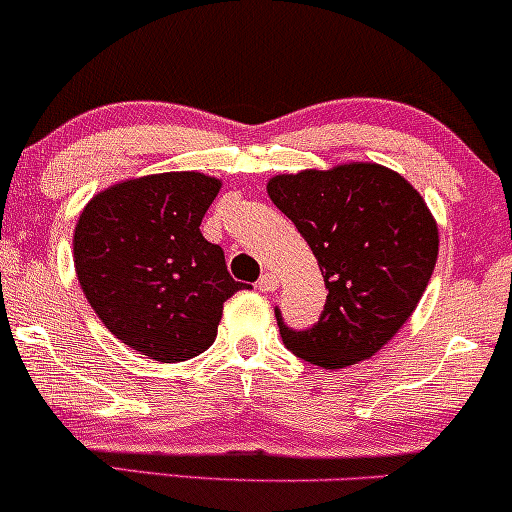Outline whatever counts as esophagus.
<instances>
[{
    "label": "esophagus",
    "instance_id": "esophagus-1",
    "mask_svg": "<svg viewBox=\"0 0 512 512\" xmlns=\"http://www.w3.org/2000/svg\"><path fill=\"white\" fill-rule=\"evenodd\" d=\"M257 286H260V291H276V286H279V279H276L274 272H264L260 276V281H257Z\"/></svg>",
    "mask_w": 512,
    "mask_h": 512
}]
</instances>
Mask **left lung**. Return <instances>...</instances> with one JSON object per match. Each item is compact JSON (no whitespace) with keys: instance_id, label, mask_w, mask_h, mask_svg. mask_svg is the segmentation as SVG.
I'll return each instance as SVG.
<instances>
[{"instance_id":"obj_1","label":"left lung","mask_w":512,"mask_h":512,"mask_svg":"<svg viewBox=\"0 0 512 512\" xmlns=\"http://www.w3.org/2000/svg\"><path fill=\"white\" fill-rule=\"evenodd\" d=\"M325 276L317 325L281 339L303 361L339 370L378 354L419 305L438 260V223L409 180L380 163L305 168L269 178Z\"/></svg>"}]
</instances>
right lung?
<instances>
[{
	"label": "right lung",
	"mask_w": 512,
	"mask_h": 512,
	"mask_svg": "<svg viewBox=\"0 0 512 512\" xmlns=\"http://www.w3.org/2000/svg\"><path fill=\"white\" fill-rule=\"evenodd\" d=\"M221 180L197 170L129 178L91 197L74 228L86 301L122 344L161 363L214 344L223 303L243 289L202 236Z\"/></svg>",
	"instance_id": "1"
}]
</instances>
